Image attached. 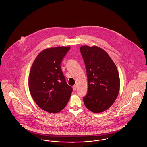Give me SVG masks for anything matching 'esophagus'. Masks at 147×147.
I'll list each match as a JSON object with an SVG mask.
<instances>
[{"label": "esophagus", "mask_w": 147, "mask_h": 147, "mask_svg": "<svg viewBox=\"0 0 147 147\" xmlns=\"http://www.w3.org/2000/svg\"><path fill=\"white\" fill-rule=\"evenodd\" d=\"M73 89L74 91H76L77 90V85H74L73 86Z\"/></svg>", "instance_id": "34e87169"}]
</instances>
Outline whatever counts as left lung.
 <instances>
[{
  "instance_id": "1",
  "label": "left lung",
  "mask_w": 147,
  "mask_h": 147,
  "mask_svg": "<svg viewBox=\"0 0 147 147\" xmlns=\"http://www.w3.org/2000/svg\"><path fill=\"white\" fill-rule=\"evenodd\" d=\"M88 77V91L83 98L85 106L94 113L107 110L119 95V71L109 55L98 46H81Z\"/></svg>"
}]
</instances>
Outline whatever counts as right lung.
I'll list each match as a JSON object with an SVG mask.
<instances>
[{
	"label": "right lung",
	"mask_w": 147,
	"mask_h": 147,
	"mask_svg": "<svg viewBox=\"0 0 147 147\" xmlns=\"http://www.w3.org/2000/svg\"><path fill=\"white\" fill-rule=\"evenodd\" d=\"M70 47L43 49L31 66L28 88L36 104L46 112L56 113L66 106L72 92L67 84L61 63Z\"/></svg>",
	"instance_id": "add662e5"
}]
</instances>
